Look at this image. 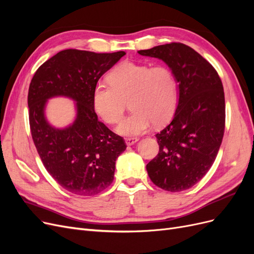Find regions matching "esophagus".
<instances>
[{
	"label": "esophagus",
	"instance_id": "esophagus-1",
	"mask_svg": "<svg viewBox=\"0 0 254 254\" xmlns=\"http://www.w3.org/2000/svg\"><path fill=\"white\" fill-rule=\"evenodd\" d=\"M137 141H139V137H136V136H134V137H126V144L129 145V146L130 145H133Z\"/></svg>",
	"mask_w": 254,
	"mask_h": 254
}]
</instances>
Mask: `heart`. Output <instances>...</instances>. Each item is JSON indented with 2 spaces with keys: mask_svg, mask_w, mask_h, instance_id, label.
Wrapping results in <instances>:
<instances>
[{
  "mask_svg": "<svg viewBox=\"0 0 254 254\" xmlns=\"http://www.w3.org/2000/svg\"><path fill=\"white\" fill-rule=\"evenodd\" d=\"M109 81L96 84L92 101L99 117L108 124H117L129 99L132 112L118 127V132L123 135H139L152 123L163 125L176 111L178 81L171 67L126 61L110 72Z\"/></svg>",
  "mask_w": 254,
  "mask_h": 254,
  "instance_id": "1",
  "label": "heart"
}]
</instances>
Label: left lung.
Here are the masks:
<instances>
[{"label":"left lung","mask_w":254,"mask_h":254,"mask_svg":"<svg viewBox=\"0 0 254 254\" xmlns=\"http://www.w3.org/2000/svg\"><path fill=\"white\" fill-rule=\"evenodd\" d=\"M137 53L162 59L179 83L173 121L156 134L159 153L146 170L162 190L190 189L209 172L224 137L226 105L221 79L209 61L180 42Z\"/></svg>","instance_id":"8db88e82"}]
</instances>
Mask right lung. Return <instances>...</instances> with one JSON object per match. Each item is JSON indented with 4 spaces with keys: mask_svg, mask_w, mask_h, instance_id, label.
<instances>
[{
    "mask_svg": "<svg viewBox=\"0 0 254 254\" xmlns=\"http://www.w3.org/2000/svg\"><path fill=\"white\" fill-rule=\"evenodd\" d=\"M125 54L61 51L41 64L30 81L28 117L37 151L55 181L75 195L93 196L108 188L115 161L127 147L122 136L98 121L92 101L98 79ZM54 96L78 102L73 126L56 129L45 120L46 99Z\"/></svg>",
    "mask_w": 254,
    "mask_h": 254,
    "instance_id": "1",
    "label": "right lung"
}]
</instances>
